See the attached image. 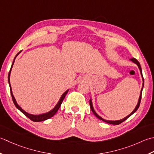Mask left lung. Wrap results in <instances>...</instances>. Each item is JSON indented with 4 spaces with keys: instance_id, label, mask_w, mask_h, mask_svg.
Listing matches in <instances>:
<instances>
[{
    "instance_id": "8db88e82",
    "label": "left lung",
    "mask_w": 154,
    "mask_h": 154,
    "mask_svg": "<svg viewBox=\"0 0 154 154\" xmlns=\"http://www.w3.org/2000/svg\"><path fill=\"white\" fill-rule=\"evenodd\" d=\"M130 60H131V61H132L133 62H134L135 64H136L137 65V66H138V68H139V69H140V73H141V74H142V79H143V86H142V90H141L140 96V98H139L138 102H137V106H136V107L135 108L134 110L132 112H131L130 115H128V116H126L125 118H124V119H122V120H118V121H109V120H104V119H103V118H102L100 117V116H99L96 114V112L94 111V108H93L92 103V100H90V108H91V109H92V112L94 113V115L96 116L97 118H98V119H100V120H102V121H103V122H106V123H108V124H114V125H118V124H120L122 123V122H124L125 120H127V119H128V118H129L130 116H131L132 115L134 112H136L137 111V109H138L139 106H140V102H141V99H142V90H143V84H144V80H143V75H142V68H141V66H140V62H139L138 61H137L136 58H131V59H130Z\"/></svg>"
}]
</instances>
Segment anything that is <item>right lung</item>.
Instances as JSON below:
<instances>
[{
	"instance_id": "right-lung-1",
	"label": "right lung",
	"mask_w": 154,
	"mask_h": 154,
	"mask_svg": "<svg viewBox=\"0 0 154 154\" xmlns=\"http://www.w3.org/2000/svg\"><path fill=\"white\" fill-rule=\"evenodd\" d=\"M20 52H18V54H17V56H15V58H14V60H13V62H12V64L11 68V70H10V71H9L8 76V80L9 86H10L11 94V96H12V101H13V102H14V105H15L16 107H17L18 109H19V110H20L22 113H23V114H24L25 116H26V117L29 118L30 119V120H31L32 121L37 122H42V121H45V120H48V119H49V118H51V117H52L53 116H54V115L56 114V113L57 112V111L58 110V109L60 108V106H61V104H62V101H63V100H64V98H65L66 95L67 94V93H68V90L67 91H66V92L63 94L62 95L60 99V100H59V102H58V103H57V104H56V106H55V107H54V108H53V109H52L51 111H50V112H47V113H45V114H40V115H32V114H29V113H27V112H26L25 111H24L23 109H22V108L20 107V106L17 104V102H16L14 97L13 94H12V89H11V84H10V74H11V69H12V66H13V64H14V60H15L16 57H17V55H18V54H19Z\"/></svg>"
}]
</instances>
